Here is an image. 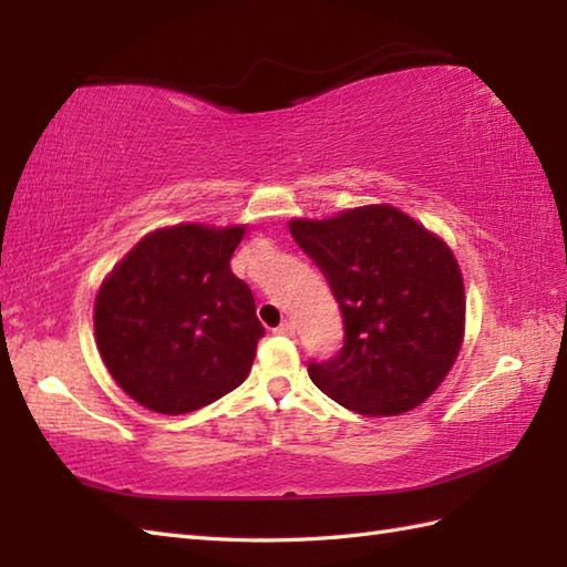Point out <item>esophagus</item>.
<instances>
[{"label":"esophagus","instance_id":"esophagus-1","mask_svg":"<svg viewBox=\"0 0 567 567\" xmlns=\"http://www.w3.org/2000/svg\"><path fill=\"white\" fill-rule=\"evenodd\" d=\"M275 333H277V336H295V327H292V321H282L280 327H275Z\"/></svg>","mask_w":567,"mask_h":567}]
</instances>
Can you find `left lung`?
Instances as JSON below:
<instances>
[{
    "instance_id": "1",
    "label": "left lung",
    "mask_w": 567,
    "mask_h": 567,
    "mask_svg": "<svg viewBox=\"0 0 567 567\" xmlns=\"http://www.w3.org/2000/svg\"><path fill=\"white\" fill-rule=\"evenodd\" d=\"M290 234L331 285L343 315L341 351L309 363L317 388L346 409L394 416L449 375L463 343L465 290L449 246L388 204Z\"/></svg>"
}]
</instances>
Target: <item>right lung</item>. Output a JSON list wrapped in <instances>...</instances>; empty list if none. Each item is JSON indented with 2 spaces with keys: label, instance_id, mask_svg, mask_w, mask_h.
<instances>
[{
  "label": "right lung",
  "instance_id": "1",
  "mask_svg": "<svg viewBox=\"0 0 567 567\" xmlns=\"http://www.w3.org/2000/svg\"><path fill=\"white\" fill-rule=\"evenodd\" d=\"M244 226L183 224L146 236L94 305L104 365L128 396L187 414L248 378L265 336L250 287L231 272Z\"/></svg>",
  "mask_w": 567,
  "mask_h": 567
}]
</instances>
